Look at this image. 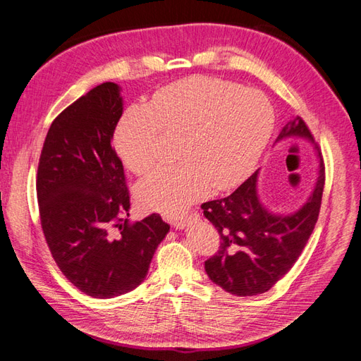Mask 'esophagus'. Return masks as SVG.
I'll list each match as a JSON object with an SVG mask.
<instances>
[{
  "mask_svg": "<svg viewBox=\"0 0 361 361\" xmlns=\"http://www.w3.org/2000/svg\"><path fill=\"white\" fill-rule=\"evenodd\" d=\"M194 220H197V215H195V214H190V215H187V216L176 218V220L173 221V226L176 227V228H183V227H187V224L192 223Z\"/></svg>",
  "mask_w": 361,
  "mask_h": 361,
  "instance_id": "obj_1",
  "label": "esophagus"
}]
</instances>
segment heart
<instances>
[{
	"label": "heart",
	"mask_w": 361,
	"mask_h": 361,
	"mask_svg": "<svg viewBox=\"0 0 361 361\" xmlns=\"http://www.w3.org/2000/svg\"><path fill=\"white\" fill-rule=\"evenodd\" d=\"M274 108L259 90L212 76H191L158 90L147 105L133 106L116 129L120 158L145 174L159 161L162 130L180 135L178 164L138 185L150 211L176 215L214 191L236 187L253 171L274 129Z\"/></svg>",
	"instance_id": "1"
}]
</instances>
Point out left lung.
I'll return each mask as SVG.
<instances>
[{"mask_svg": "<svg viewBox=\"0 0 361 361\" xmlns=\"http://www.w3.org/2000/svg\"><path fill=\"white\" fill-rule=\"evenodd\" d=\"M302 137L313 141L304 120L297 116L283 126L279 140ZM319 173L309 200L290 215L269 212L257 195V174L224 199L202 204L203 215L220 233V250L204 262L206 274L236 297L269 290L285 277L302 253L318 221L325 183V167L318 146Z\"/></svg>", "mask_w": 361, "mask_h": 361, "instance_id": "1", "label": "left lung"}]
</instances>
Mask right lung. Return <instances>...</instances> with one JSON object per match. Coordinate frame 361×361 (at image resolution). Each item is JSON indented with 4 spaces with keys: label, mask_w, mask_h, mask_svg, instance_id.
<instances>
[{
    "label": "right lung",
    "mask_w": 361,
    "mask_h": 361,
    "mask_svg": "<svg viewBox=\"0 0 361 361\" xmlns=\"http://www.w3.org/2000/svg\"><path fill=\"white\" fill-rule=\"evenodd\" d=\"M123 113L120 87L96 85L61 111L39 158L42 231L57 267L93 298H114L145 280L170 231L159 214L130 224L123 164L111 146Z\"/></svg>",
    "instance_id": "add662e5"
}]
</instances>
